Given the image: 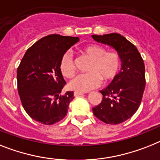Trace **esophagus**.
<instances>
[{
    "mask_svg": "<svg viewBox=\"0 0 160 160\" xmlns=\"http://www.w3.org/2000/svg\"><path fill=\"white\" fill-rule=\"evenodd\" d=\"M73 95H74V96H81V95H83V92H73Z\"/></svg>",
    "mask_w": 160,
    "mask_h": 160,
    "instance_id": "obj_1",
    "label": "esophagus"
}]
</instances>
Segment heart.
<instances>
[{"label":"heart","instance_id":"obj_1","mask_svg":"<svg viewBox=\"0 0 160 160\" xmlns=\"http://www.w3.org/2000/svg\"><path fill=\"white\" fill-rule=\"evenodd\" d=\"M82 53L92 60L88 73L75 76L68 86L77 92H88L101 85V79L109 82L117 76L121 67V59L118 53L106 51L101 46L90 44L82 49ZM59 71L64 78H71L75 72L72 54L67 51L62 55L59 64Z\"/></svg>","mask_w":160,"mask_h":160}]
</instances>
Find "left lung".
Masks as SVG:
<instances>
[{"instance_id": "8db88e82", "label": "left lung", "mask_w": 160, "mask_h": 160, "mask_svg": "<svg viewBox=\"0 0 160 160\" xmlns=\"http://www.w3.org/2000/svg\"><path fill=\"white\" fill-rule=\"evenodd\" d=\"M97 42L115 49L122 68L106 88L103 100L92 108L96 118L108 124H119L130 118L139 108L146 87L145 64L137 47L118 33L92 35Z\"/></svg>"}]
</instances>
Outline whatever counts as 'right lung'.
<instances>
[{
  "label": "right lung",
  "instance_id": "right-lung-1",
  "mask_svg": "<svg viewBox=\"0 0 160 160\" xmlns=\"http://www.w3.org/2000/svg\"><path fill=\"white\" fill-rule=\"evenodd\" d=\"M78 38L51 34L28 49L17 69L18 92L23 109L32 118L45 125L62 120L67 114L73 92L61 95L66 84L59 71L62 55Z\"/></svg>",
  "mask_w": 160,
  "mask_h": 160
}]
</instances>
